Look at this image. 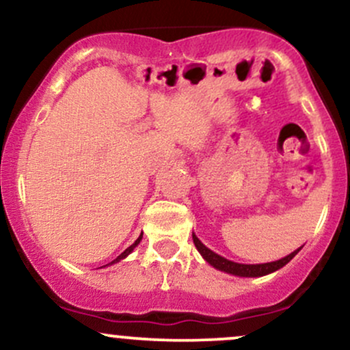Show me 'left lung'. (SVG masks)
Instances as JSON below:
<instances>
[{
  "label": "left lung",
  "instance_id": "8db88e82",
  "mask_svg": "<svg viewBox=\"0 0 350 350\" xmlns=\"http://www.w3.org/2000/svg\"><path fill=\"white\" fill-rule=\"evenodd\" d=\"M192 240H194L196 248H198L199 253L204 256V260H206L208 265H212V267L217 268V270H220V271L230 273V275H235V276H248V278H252V276H265V275H268V273L280 270V268H283L288 262H291L293 256L299 252V248H298V250L290 253V255L284 256V258L276 260V262L260 263V265H243V263L230 262V260L224 258V256L217 255V253L208 250L206 245L200 242V240L194 234H192Z\"/></svg>",
  "mask_w": 350,
  "mask_h": 350
}]
</instances>
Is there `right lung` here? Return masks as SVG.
<instances>
[{
    "label": "right lung",
    "mask_w": 350,
    "mask_h": 350,
    "mask_svg": "<svg viewBox=\"0 0 350 350\" xmlns=\"http://www.w3.org/2000/svg\"><path fill=\"white\" fill-rule=\"evenodd\" d=\"M142 239H143V234H142V235H139V237H138V239H136V242H135L133 245H130V247H128V248H126V250H124V252L122 253V255H118V256H116V258L113 260V262H111V263H108V265H113V263H116V262H120V260L126 258V256H128V255H130V253L135 250V247H136V245H138L139 242H142Z\"/></svg>",
    "instance_id": "add662e5"
}]
</instances>
